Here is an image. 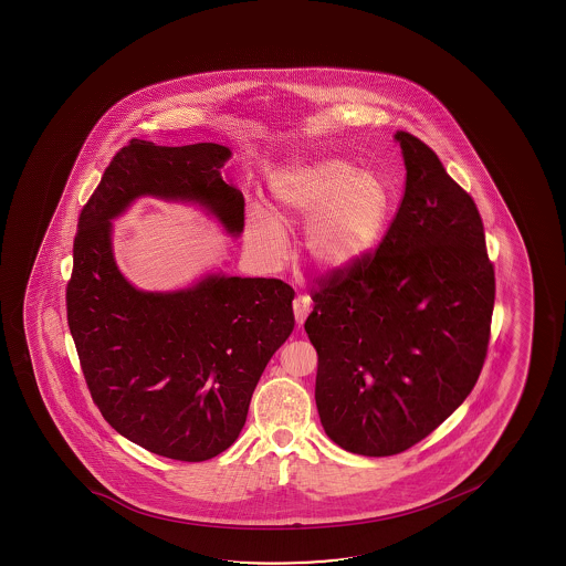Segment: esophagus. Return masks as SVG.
Returning <instances> with one entry per match:
<instances>
[{
	"label": "esophagus",
	"mask_w": 566,
	"mask_h": 566,
	"mask_svg": "<svg viewBox=\"0 0 566 566\" xmlns=\"http://www.w3.org/2000/svg\"><path fill=\"white\" fill-rule=\"evenodd\" d=\"M294 317H296V325H304L307 315H310V298L307 296H296L293 300Z\"/></svg>",
	"instance_id": "34e87169"
}]
</instances>
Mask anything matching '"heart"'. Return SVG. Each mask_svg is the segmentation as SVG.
Here are the masks:
<instances>
[{"mask_svg": "<svg viewBox=\"0 0 566 566\" xmlns=\"http://www.w3.org/2000/svg\"><path fill=\"white\" fill-rule=\"evenodd\" d=\"M277 213L256 208L249 238L270 264L286 259L285 227L306 224V249L315 266L338 272L363 259L384 232L389 196L384 182L338 156L281 169L270 181Z\"/></svg>", "mask_w": 566, "mask_h": 566, "instance_id": "1", "label": "heart"}]
</instances>
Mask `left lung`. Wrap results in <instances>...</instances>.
<instances>
[{"label":"left lung","instance_id":"8db88e82","mask_svg":"<svg viewBox=\"0 0 566 566\" xmlns=\"http://www.w3.org/2000/svg\"><path fill=\"white\" fill-rule=\"evenodd\" d=\"M406 164L397 217L376 249L312 291L315 402L326 436L357 455L402 453L474 389L488 355L494 270L480 211L429 145Z\"/></svg>","mask_w":566,"mask_h":566}]
</instances>
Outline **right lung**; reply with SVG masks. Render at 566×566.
<instances>
[{
	"mask_svg": "<svg viewBox=\"0 0 566 566\" xmlns=\"http://www.w3.org/2000/svg\"><path fill=\"white\" fill-rule=\"evenodd\" d=\"M230 156L217 144L132 139L105 168L73 241L67 325L92 400L118 434L176 461H208L238 440L268 360L293 332V286L206 273L181 291H139L115 262L111 221L153 196L198 203L240 235L243 195L221 176Z\"/></svg>",
	"mask_w": 566,
	"mask_h": 566,
	"instance_id": "1",
	"label": "right lung"
}]
</instances>
